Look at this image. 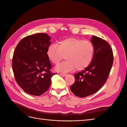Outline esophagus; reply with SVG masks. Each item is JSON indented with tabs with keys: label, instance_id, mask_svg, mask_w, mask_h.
<instances>
[{
	"label": "esophagus",
	"instance_id": "obj_1",
	"mask_svg": "<svg viewBox=\"0 0 127 127\" xmlns=\"http://www.w3.org/2000/svg\"><path fill=\"white\" fill-rule=\"evenodd\" d=\"M59 75H61V76H66V75H67V74H63V73H61V74H59Z\"/></svg>",
	"mask_w": 127,
	"mask_h": 127
}]
</instances>
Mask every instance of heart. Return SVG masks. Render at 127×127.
I'll return each instance as SVG.
<instances>
[{"instance_id": "obj_1", "label": "heart", "mask_w": 127, "mask_h": 127, "mask_svg": "<svg viewBox=\"0 0 127 127\" xmlns=\"http://www.w3.org/2000/svg\"><path fill=\"white\" fill-rule=\"evenodd\" d=\"M94 53V46L90 40L69 37L62 40L56 44H51L47 50V56L50 61L58 65L65 55L67 60L56 68V70L66 72L73 70H81L90 65Z\"/></svg>"}]
</instances>
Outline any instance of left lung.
Returning a JSON list of instances; mask_svg holds the SVG:
<instances>
[{
  "mask_svg": "<svg viewBox=\"0 0 127 127\" xmlns=\"http://www.w3.org/2000/svg\"><path fill=\"white\" fill-rule=\"evenodd\" d=\"M94 53L91 63L84 70L75 74V81L70 90L75 95L83 98L97 92L107 78L112 68L114 56L111 46L104 39L92 37Z\"/></svg>",
  "mask_w": 127,
  "mask_h": 127,
  "instance_id": "obj_1",
  "label": "left lung"
}]
</instances>
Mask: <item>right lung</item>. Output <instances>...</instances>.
I'll list each match as a JSON object with an SVG mask.
<instances>
[{"mask_svg":"<svg viewBox=\"0 0 127 127\" xmlns=\"http://www.w3.org/2000/svg\"><path fill=\"white\" fill-rule=\"evenodd\" d=\"M51 44L46 33H37L24 37L13 52L12 66L15 79L19 86L29 94L39 96L47 91L51 78L57 73L47 56Z\"/></svg>","mask_w":127,"mask_h":127,"instance_id":"right-lung-1","label":"right lung"}]
</instances>
